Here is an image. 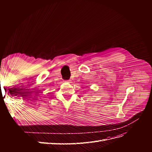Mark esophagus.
Here are the masks:
<instances>
[{
    "mask_svg": "<svg viewBox=\"0 0 152 152\" xmlns=\"http://www.w3.org/2000/svg\"><path fill=\"white\" fill-rule=\"evenodd\" d=\"M65 82H67V83H70V80L69 79H68V80H66Z\"/></svg>",
    "mask_w": 152,
    "mask_h": 152,
    "instance_id": "obj_1",
    "label": "esophagus"
}]
</instances>
